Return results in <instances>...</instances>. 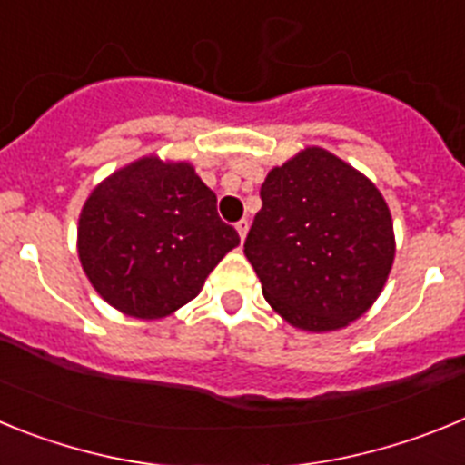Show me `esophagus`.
<instances>
[{
    "label": "esophagus",
    "instance_id": "obj_1",
    "mask_svg": "<svg viewBox=\"0 0 465 465\" xmlns=\"http://www.w3.org/2000/svg\"><path fill=\"white\" fill-rule=\"evenodd\" d=\"M237 232H240V240H244L246 237V232H249V219H242V221H237Z\"/></svg>",
    "mask_w": 465,
    "mask_h": 465
}]
</instances>
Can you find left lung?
Returning <instances> with one entry per match:
<instances>
[{
  "label": "left lung",
  "instance_id": "left-lung-1",
  "mask_svg": "<svg viewBox=\"0 0 465 465\" xmlns=\"http://www.w3.org/2000/svg\"><path fill=\"white\" fill-rule=\"evenodd\" d=\"M261 200L244 253L265 300L302 331L356 322L384 289L396 253L375 183L312 146L270 172Z\"/></svg>",
  "mask_w": 465,
  "mask_h": 465
}]
</instances>
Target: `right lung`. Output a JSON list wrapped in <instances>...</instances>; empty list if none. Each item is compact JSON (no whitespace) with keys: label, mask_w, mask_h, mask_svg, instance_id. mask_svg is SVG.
Segmentation results:
<instances>
[{"label":"right lung","mask_w":465,"mask_h":465,"mask_svg":"<svg viewBox=\"0 0 465 465\" xmlns=\"http://www.w3.org/2000/svg\"><path fill=\"white\" fill-rule=\"evenodd\" d=\"M240 244L216 212V195L188 163L142 158L102 182L79 219V258L116 310L160 319L203 289Z\"/></svg>","instance_id":"obj_1"}]
</instances>
